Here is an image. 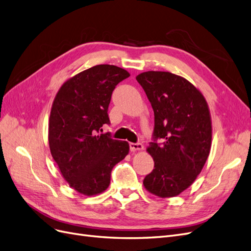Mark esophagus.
<instances>
[{
	"mask_svg": "<svg viewBox=\"0 0 251 251\" xmlns=\"http://www.w3.org/2000/svg\"><path fill=\"white\" fill-rule=\"evenodd\" d=\"M131 151H141L144 149V146L141 143H130L129 144Z\"/></svg>",
	"mask_w": 251,
	"mask_h": 251,
	"instance_id": "1",
	"label": "esophagus"
}]
</instances>
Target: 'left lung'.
I'll list each match as a JSON object with an SVG mask.
<instances>
[{
	"label": "left lung",
	"mask_w": 251,
	"mask_h": 251,
	"mask_svg": "<svg viewBox=\"0 0 251 251\" xmlns=\"http://www.w3.org/2000/svg\"><path fill=\"white\" fill-rule=\"evenodd\" d=\"M136 80L154 110L153 142L147 149L154 170L145 177L144 186L159 198H173L194 182L209 156L212 125L207 101L191 82L171 72L147 71Z\"/></svg>",
	"instance_id": "8db88e82"
}]
</instances>
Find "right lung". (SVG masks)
<instances>
[{"label": "right lung", "mask_w": 251, "mask_h": 251, "mask_svg": "<svg viewBox=\"0 0 251 251\" xmlns=\"http://www.w3.org/2000/svg\"><path fill=\"white\" fill-rule=\"evenodd\" d=\"M129 76L115 65H97L64 82L54 97L49 124L50 153L69 186L85 196L103 192L113 168L129 152L127 142L100 133L109 124L113 91Z\"/></svg>", "instance_id": "1"}]
</instances>
